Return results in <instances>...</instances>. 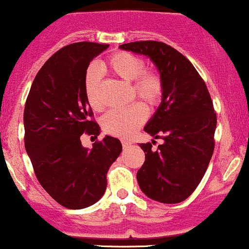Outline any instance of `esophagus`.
<instances>
[{"label": "esophagus", "mask_w": 249, "mask_h": 249, "mask_svg": "<svg viewBox=\"0 0 249 249\" xmlns=\"http://www.w3.org/2000/svg\"><path fill=\"white\" fill-rule=\"evenodd\" d=\"M130 145H132V142H130L129 140H122V146H124V149L125 147H129Z\"/></svg>", "instance_id": "1"}]
</instances>
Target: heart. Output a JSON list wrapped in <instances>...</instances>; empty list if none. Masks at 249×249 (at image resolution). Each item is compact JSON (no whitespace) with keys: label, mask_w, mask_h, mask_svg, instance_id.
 Returning <instances> with one entry per match:
<instances>
[{"label":"heart","mask_w":249,"mask_h":249,"mask_svg":"<svg viewBox=\"0 0 249 249\" xmlns=\"http://www.w3.org/2000/svg\"><path fill=\"white\" fill-rule=\"evenodd\" d=\"M144 61L139 56L128 52H119L107 59L102 65L112 75L127 83H133L134 97L147 105H156L163 94L161 77L154 71H144ZM100 73L97 68H89L85 77V92L87 102L94 110L103 109L99 94ZM147 111L140 103H135L125 109L107 112L103 119V128L107 133L116 137L127 138L145 122Z\"/></svg>","instance_id":"b5f03b06"}]
</instances>
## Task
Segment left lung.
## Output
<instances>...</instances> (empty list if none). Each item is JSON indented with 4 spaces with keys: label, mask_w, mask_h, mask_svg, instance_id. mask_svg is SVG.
<instances>
[{
    "label": "left lung",
    "mask_w": 249,
    "mask_h": 249,
    "mask_svg": "<svg viewBox=\"0 0 249 249\" xmlns=\"http://www.w3.org/2000/svg\"><path fill=\"white\" fill-rule=\"evenodd\" d=\"M147 56L159 70L163 94L144 130L163 144L152 151L139 144L145 162L137 173L142 193L161 203H179L195 191L214 150L216 115L205 81L193 64L163 42L138 41L120 46Z\"/></svg>",
    "instance_id": "1"
}]
</instances>
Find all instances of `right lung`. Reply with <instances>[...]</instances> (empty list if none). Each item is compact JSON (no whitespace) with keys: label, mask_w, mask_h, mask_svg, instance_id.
Here are the masks:
<instances>
[{"label":"right lung","mask_w":249,"mask_h":249,"mask_svg":"<svg viewBox=\"0 0 249 249\" xmlns=\"http://www.w3.org/2000/svg\"><path fill=\"white\" fill-rule=\"evenodd\" d=\"M109 47L77 42L59 49L36 75L24 110L25 149L42 188L59 205L82 209L107 190V174L122 151L117 138L85 147L81 135H99L100 127L85 92L90 61Z\"/></svg>","instance_id":"right-lung-1"}]
</instances>
